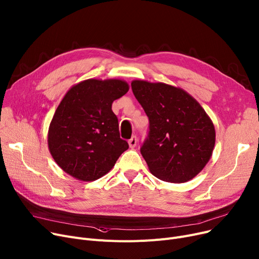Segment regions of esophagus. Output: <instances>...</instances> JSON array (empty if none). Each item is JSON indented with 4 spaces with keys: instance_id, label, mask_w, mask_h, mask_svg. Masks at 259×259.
Instances as JSON below:
<instances>
[{
    "instance_id": "1",
    "label": "esophagus",
    "mask_w": 259,
    "mask_h": 259,
    "mask_svg": "<svg viewBox=\"0 0 259 259\" xmlns=\"http://www.w3.org/2000/svg\"><path fill=\"white\" fill-rule=\"evenodd\" d=\"M128 144H129L130 148H134L135 146H137V144H138V139H137V137H132V138L129 140Z\"/></svg>"
}]
</instances>
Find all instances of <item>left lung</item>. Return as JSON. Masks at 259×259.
Segmentation results:
<instances>
[{
	"instance_id": "8db88e82",
	"label": "left lung",
	"mask_w": 259,
	"mask_h": 259,
	"mask_svg": "<svg viewBox=\"0 0 259 259\" xmlns=\"http://www.w3.org/2000/svg\"><path fill=\"white\" fill-rule=\"evenodd\" d=\"M134 97L149 117V134L141 148L155 178L186 183L205 168L215 145V128L199 103L182 88L132 80Z\"/></svg>"
}]
</instances>
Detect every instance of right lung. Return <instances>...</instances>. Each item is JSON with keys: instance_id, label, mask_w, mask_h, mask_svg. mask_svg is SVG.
I'll return each instance as SVG.
<instances>
[{"instance_id": "1", "label": "right lung", "mask_w": 259, "mask_h": 259, "mask_svg": "<svg viewBox=\"0 0 259 259\" xmlns=\"http://www.w3.org/2000/svg\"><path fill=\"white\" fill-rule=\"evenodd\" d=\"M129 90L117 78H89L72 86L48 130V148L58 166L81 182L101 179L129 145L121 140L112 103Z\"/></svg>"}]
</instances>
